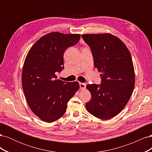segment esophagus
<instances>
[{
    "label": "esophagus",
    "mask_w": 152,
    "mask_h": 152,
    "mask_svg": "<svg viewBox=\"0 0 152 152\" xmlns=\"http://www.w3.org/2000/svg\"><path fill=\"white\" fill-rule=\"evenodd\" d=\"M79 86H80V89H84L86 87V83H79Z\"/></svg>",
    "instance_id": "esophagus-1"
}]
</instances>
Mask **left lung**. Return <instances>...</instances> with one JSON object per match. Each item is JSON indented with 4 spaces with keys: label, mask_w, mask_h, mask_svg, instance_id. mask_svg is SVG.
<instances>
[{
    "label": "left lung",
    "mask_w": 152,
    "mask_h": 152,
    "mask_svg": "<svg viewBox=\"0 0 152 152\" xmlns=\"http://www.w3.org/2000/svg\"><path fill=\"white\" fill-rule=\"evenodd\" d=\"M94 58V67L102 73V84H87L92 98L86 104L89 113L108 120L126 107L134 88L135 73L126 45L110 34H83Z\"/></svg>",
    "instance_id": "1"
}]
</instances>
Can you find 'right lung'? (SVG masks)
Returning a JSON list of instances; mask_svg holds the SVG:
<instances>
[{"label": "right lung", "instance_id": "add662e5", "mask_svg": "<svg viewBox=\"0 0 152 152\" xmlns=\"http://www.w3.org/2000/svg\"><path fill=\"white\" fill-rule=\"evenodd\" d=\"M80 34L54 31L42 36L32 45L22 70V87L30 108L40 120L57 121L65 114L67 103L79 89L78 82L56 79L64 66L63 54L79 42Z\"/></svg>", "mask_w": 152, "mask_h": 152}]
</instances>
